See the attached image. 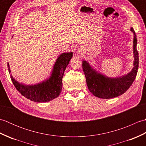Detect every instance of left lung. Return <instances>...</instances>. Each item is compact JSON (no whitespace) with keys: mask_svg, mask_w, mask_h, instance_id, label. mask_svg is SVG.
<instances>
[{"mask_svg":"<svg viewBox=\"0 0 146 146\" xmlns=\"http://www.w3.org/2000/svg\"><path fill=\"white\" fill-rule=\"evenodd\" d=\"M131 31L134 33L133 51L134 61V67L128 74L115 78H109L97 72L87 61H83V70L86 77L88 88L95 97L104 99L119 97L127 90L135 80L139 67V53L137 50V38L135 33L132 27L131 28Z\"/></svg>","mask_w":146,"mask_h":146,"instance_id":"obj_1","label":"left lung"}]
</instances>
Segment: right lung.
Listing matches in <instances>:
<instances>
[{"label":"right lung","mask_w":146,"mask_h":146,"mask_svg":"<svg viewBox=\"0 0 146 146\" xmlns=\"http://www.w3.org/2000/svg\"><path fill=\"white\" fill-rule=\"evenodd\" d=\"M73 56V52H64L60 55L55 62L49 78L45 81L33 85H25L16 81L11 75L7 63L9 72L14 86L22 95L36 102H47L57 98L62 90V79L64 72Z\"/></svg>","instance_id":"add662e5"}]
</instances>
